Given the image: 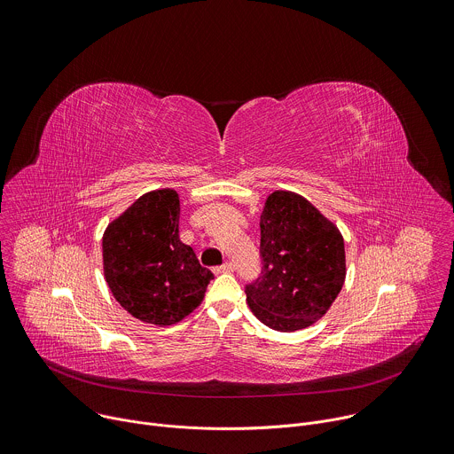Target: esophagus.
I'll list each match as a JSON object with an SVG mask.
<instances>
[{
    "label": "esophagus",
    "instance_id": "obj_1",
    "mask_svg": "<svg viewBox=\"0 0 454 454\" xmlns=\"http://www.w3.org/2000/svg\"><path fill=\"white\" fill-rule=\"evenodd\" d=\"M213 271H215L216 275H222V273H231V271H234V264H232V262H225V264H222V266H216Z\"/></svg>",
    "mask_w": 454,
    "mask_h": 454
}]
</instances>
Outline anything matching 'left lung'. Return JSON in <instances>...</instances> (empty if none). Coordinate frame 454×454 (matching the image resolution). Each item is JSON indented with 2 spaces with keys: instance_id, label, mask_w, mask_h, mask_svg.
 Masks as SVG:
<instances>
[{
  "instance_id": "left-lung-1",
  "label": "left lung",
  "mask_w": 454,
  "mask_h": 454,
  "mask_svg": "<svg viewBox=\"0 0 454 454\" xmlns=\"http://www.w3.org/2000/svg\"><path fill=\"white\" fill-rule=\"evenodd\" d=\"M259 227L262 271L245 289L250 310L277 332L314 325L344 286L340 231L305 197L287 190L268 195Z\"/></svg>"
}]
</instances>
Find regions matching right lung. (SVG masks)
I'll use <instances>...</instances> for the list:
<instances>
[{"label":"right lung","mask_w":454,"mask_h":454,"mask_svg":"<svg viewBox=\"0 0 454 454\" xmlns=\"http://www.w3.org/2000/svg\"><path fill=\"white\" fill-rule=\"evenodd\" d=\"M179 215L176 190H153L103 234V271L114 298L133 317L156 326L190 316L213 278L193 248L179 239Z\"/></svg>","instance_id":"add662e5"}]
</instances>
